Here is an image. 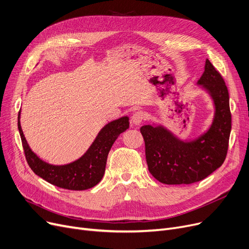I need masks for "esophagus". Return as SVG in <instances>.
<instances>
[{
    "mask_svg": "<svg viewBox=\"0 0 249 249\" xmlns=\"http://www.w3.org/2000/svg\"><path fill=\"white\" fill-rule=\"evenodd\" d=\"M145 120V113L143 111H137L132 116V123L134 124H140Z\"/></svg>",
    "mask_w": 249,
    "mask_h": 249,
    "instance_id": "1",
    "label": "esophagus"
}]
</instances>
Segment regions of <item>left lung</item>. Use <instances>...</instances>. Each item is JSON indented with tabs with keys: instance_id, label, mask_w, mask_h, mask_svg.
I'll return each instance as SVG.
<instances>
[{
	"instance_id": "1",
	"label": "left lung",
	"mask_w": 249,
	"mask_h": 249,
	"mask_svg": "<svg viewBox=\"0 0 249 249\" xmlns=\"http://www.w3.org/2000/svg\"><path fill=\"white\" fill-rule=\"evenodd\" d=\"M214 100L215 117L208 132L192 142H183L163 126L143 125L148 169L165 184H191L218 169L227 156L231 132L229 93L217 69L207 60L197 81Z\"/></svg>"
}]
</instances>
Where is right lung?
I'll list each match as a JSON object with an SVG mask.
<instances>
[{
    "instance_id": "obj_1",
    "label": "right lung",
    "mask_w": 249,
    "mask_h": 249,
    "mask_svg": "<svg viewBox=\"0 0 249 249\" xmlns=\"http://www.w3.org/2000/svg\"><path fill=\"white\" fill-rule=\"evenodd\" d=\"M128 126L127 116L107 124L80 159L73 163L56 166L42 161L31 151L20 125V111L18 114V129L29 167L47 182L71 191H84L95 186L102 179L106 160L114 141Z\"/></svg>"
}]
</instances>
